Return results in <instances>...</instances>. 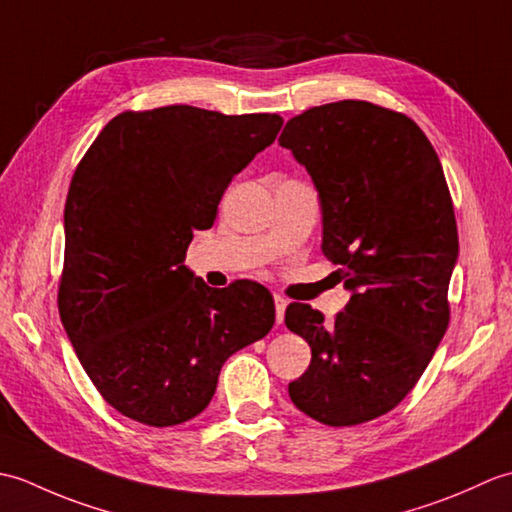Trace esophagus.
I'll return each mask as SVG.
<instances>
[{"mask_svg": "<svg viewBox=\"0 0 512 512\" xmlns=\"http://www.w3.org/2000/svg\"><path fill=\"white\" fill-rule=\"evenodd\" d=\"M286 308H288V301L281 297V295H275V319H277V323L284 321Z\"/></svg>", "mask_w": 512, "mask_h": 512, "instance_id": "obj_1", "label": "esophagus"}]
</instances>
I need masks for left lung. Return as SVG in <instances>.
Here are the masks:
<instances>
[{
  "label": "left lung",
  "instance_id": "8db88e82",
  "mask_svg": "<svg viewBox=\"0 0 512 512\" xmlns=\"http://www.w3.org/2000/svg\"><path fill=\"white\" fill-rule=\"evenodd\" d=\"M279 145L319 191L323 255L352 292L334 323L290 303L286 325L310 367L288 385L306 416L352 427L394 409L449 325L458 226L436 149L405 114L367 101L310 107Z\"/></svg>",
  "mask_w": 512,
  "mask_h": 512
}]
</instances>
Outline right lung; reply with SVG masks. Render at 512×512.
I'll list each match as a JSON object with an SVG mask.
<instances>
[{
    "label": "right lung",
    "mask_w": 512,
    "mask_h": 512,
    "mask_svg": "<svg viewBox=\"0 0 512 512\" xmlns=\"http://www.w3.org/2000/svg\"><path fill=\"white\" fill-rule=\"evenodd\" d=\"M277 114L191 105L123 112L76 167L65 200L59 314L99 394L173 427L209 405L224 361L275 323L255 281L209 288L184 266L233 176L275 143Z\"/></svg>",
    "instance_id": "add662e5"
}]
</instances>
